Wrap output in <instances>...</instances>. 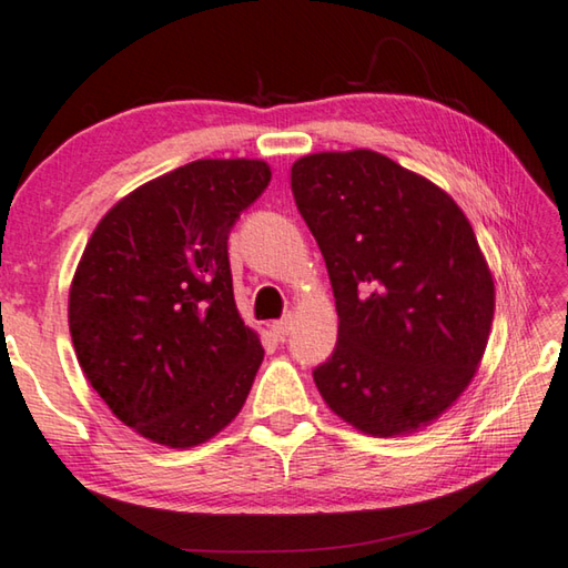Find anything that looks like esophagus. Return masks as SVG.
Returning a JSON list of instances; mask_svg holds the SVG:
<instances>
[{"label": "esophagus", "instance_id": "esophagus-1", "mask_svg": "<svg viewBox=\"0 0 568 568\" xmlns=\"http://www.w3.org/2000/svg\"><path fill=\"white\" fill-rule=\"evenodd\" d=\"M291 325H293V318H291V315H287V318H283V321L271 323V331H273L275 338H285V335L291 333Z\"/></svg>", "mask_w": 568, "mask_h": 568}]
</instances>
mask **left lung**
Wrapping results in <instances>:
<instances>
[{
	"instance_id": "1",
	"label": "left lung",
	"mask_w": 568,
	"mask_h": 568,
	"mask_svg": "<svg viewBox=\"0 0 568 568\" xmlns=\"http://www.w3.org/2000/svg\"><path fill=\"white\" fill-rule=\"evenodd\" d=\"M291 185L338 311V345L313 371L323 400L365 436L430 426L474 381L496 311L464 210L373 150L305 155Z\"/></svg>"
}]
</instances>
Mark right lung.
<instances>
[{"mask_svg": "<svg viewBox=\"0 0 568 568\" xmlns=\"http://www.w3.org/2000/svg\"><path fill=\"white\" fill-rule=\"evenodd\" d=\"M271 178L265 160L187 162L114 203L77 263V361L152 444H205L245 406L265 351L237 313L227 235Z\"/></svg>", "mask_w": 568, "mask_h": 568, "instance_id": "obj_1", "label": "right lung"}]
</instances>
